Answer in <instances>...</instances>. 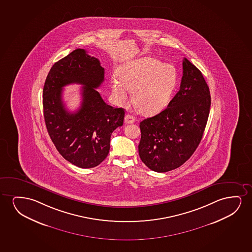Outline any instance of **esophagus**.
<instances>
[{
    "mask_svg": "<svg viewBox=\"0 0 252 252\" xmlns=\"http://www.w3.org/2000/svg\"><path fill=\"white\" fill-rule=\"evenodd\" d=\"M136 119L134 116H132L131 114H126V117H125V123L126 124H131V123H134Z\"/></svg>",
    "mask_w": 252,
    "mask_h": 252,
    "instance_id": "esophagus-1",
    "label": "esophagus"
}]
</instances>
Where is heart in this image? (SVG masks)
Masks as SVG:
<instances>
[{
  "label": "heart",
  "mask_w": 252,
  "mask_h": 252,
  "mask_svg": "<svg viewBox=\"0 0 252 252\" xmlns=\"http://www.w3.org/2000/svg\"><path fill=\"white\" fill-rule=\"evenodd\" d=\"M111 88L119 102L127 100L132 90V102L142 114H157L165 107L176 84L175 67L160 60L145 57L131 60L117 70Z\"/></svg>",
  "instance_id": "1"
}]
</instances>
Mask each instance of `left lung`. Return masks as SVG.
Segmentation results:
<instances>
[{
	"label": "left lung",
	"mask_w": 252,
	"mask_h": 252,
	"mask_svg": "<svg viewBox=\"0 0 252 252\" xmlns=\"http://www.w3.org/2000/svg\"><path fill=\"white\" fill-rule=\"evenodd\" d=\"M180 90L168 107L140 122L138 154L156 172L183 165L195 152L207 126L211 106L209 88L202 73L187 59Z\"/></svg>",
	"instance_id": "left-lung-1"
}]
</instances>
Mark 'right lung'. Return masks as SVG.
<instances>
[{
    "label": "right lung",
    "mask_w": 252,
    "mask_h": 252,
    "mask_svg": "<svg viewBox=\"0 0 252 252\" xmlns=\"http://www.w3.org/2000/svg\"><path fill=\"white\" fill-rule=\"evenodd\" d=\"M104 68L84 49H76L55 63L43 90V109L50 138L63 158L83 169L99 165L110 149L112 132L123 125L125 111L107 105L97 91ZM84 85L82 103L75 113L65 109L62 88Z\"/></svg>",
    "instance_id": "add662e5"
}]
</instances>
